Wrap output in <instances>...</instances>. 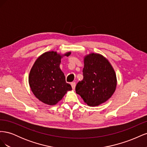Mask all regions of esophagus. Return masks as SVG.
Listing matches in <instances>:
<instances>
[{"instance_id":"34e87169","label":"esophagus","mask_w":147,"mask_h":147,"mask_svg":"<svg viewBox=\"0 0 147 147\" xmlns=\"http://www.w3.org/2000/svg\"><path fill=\"white\" fill-rule=\"evenodd\" d=\"M71 85H72V87L73 90H75V86H76V83H75V82H72V83H71Z\"/></svg>"}]
</instances>
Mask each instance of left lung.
Returning <instances> with one entry per match:
<instances>
[{
	"label": "left lung",
	"mask_w": 147,
	"mask_h": 147,
	"mask_svg": "<svg viewBox=\"0 0 147 147\" xmlns=\"http://www.w3.org/2000/svg\"><path fill=\"white\" fill-rule=\"evenodd\" d=\"M83 79L75 87L76 93L89 106H97L113 95L117 87V77L109 61L99 54L84 57Z\"/></svg>",
	"instance_id": "obj_1"
}]
</instances>
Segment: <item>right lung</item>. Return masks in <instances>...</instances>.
<instances>
[{"label":"right lung","instance_id":"obj_1","mask_svg":"<svg viewBox=\"0 0 147 147\" xmlns=\"http://www.w3.org/2000/svg\"><path fill=\"white\" fill-rule=\"evenodd\" d=\"M70 52L64 56H69ZM61 56L55 51H48L39 56L33 65L29 76V83L35 96L43 103L55 105L72 87L65 82L59 65Z\"/></svg>","mask_w":147,"mask_h":147}]
</instances>
